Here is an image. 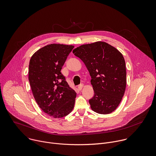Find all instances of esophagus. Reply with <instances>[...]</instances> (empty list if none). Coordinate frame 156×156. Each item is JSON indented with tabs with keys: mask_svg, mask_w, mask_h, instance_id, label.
<instances>
[{
	"mask_svg": "<svg viewBox=\"0 0 156 156\" xmlns=\"http://www.w3.org/2000/svg\"><path fill=\"white\" fill-rule=\"evenodd\" d=\"M83 86H84V85H83V83L80 84V85L78 86V88H79V90H81L82 89V88L83 87Z\"/></svg>",
	"mask_w": 156,
	"mask_h": 156,
	"instance_id": "esophagus-1",
	"label": "esophagus"
}]
</instances>
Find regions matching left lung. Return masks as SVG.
Listing matches in <instances>:
<instances>
[{
	"instance_id": "8db88e82",
	"label": "left lung",
	"mask_w": 156,
	"mask_h": 156,
	"mask_svg": "<svg viewBox=\"0 0 156 156\" xmlns=\"http://www.w3.org/2000/svg\"><path fill=\"white\" fill-rule=\"evenodd\" d=\"M73 53L83 62L91 76L95 93L89 100L91 109L101 114L112 112L126 88V67L122 54L101 41L82 45Z\"/></svg>"
}]
</instances>
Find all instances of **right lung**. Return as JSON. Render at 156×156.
Segmentation results:
<instances>
[{
	"mask_svg": "<svg viewBox=\"0 0 156 156\" xmlns=\"http://www.w3.org/2000/svg\"><path fill=\"white\" fill-rule=\"evenodd\" d=\"M74 46L47 45L36 51L29 65V81L35 100L47 114L61 118L73 109L76 98L61 70Z\"/></svg>",
	"mask_w": 156,
	"mask_h": 156,
	"instance_id": "right-lung-1",
	"label": "right lung"
}]
</instances>
